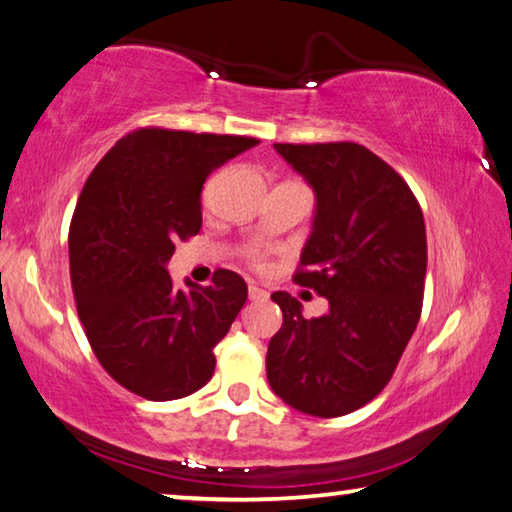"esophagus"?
I'll return each instance as SVG.
<instances>
[{
    "mask_svg": "<svg viewBox=\"0 0 512 512\" xmlns=\"http://www.w3.org/2000/svg\"><path fill=\"white\" fill-rule=\"evenodd\" d=\"M249 299L251 301H263V299H267V292L263 288H258L256 283H249Z\"/></svg>",
    "mask_w": 512,
    "mask_h": 512,
    "instance_id": "obj_1",
    "label": "esophagus"
}]
</instances>
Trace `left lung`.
Listing matches in <instances>:
<instances>
[{
  "label": "left lung",
  "instance_id": "1",
  "mask_svg": "<svg viewBox=\"0 0 512 512\" xmlns=\"http://www.w3.org/2000/svg\"><path fill=\"white\" fill-rule=\"evenodd\" d=\"M274 149L313 188V226L295 281L329 299V311L306 320L295 297L274 292L283 324L267 347V381L299 413L340 417L379 395L415 333L424 217L408 183L363 145Z\"/></svg>",
  "mask_w": 512,
  "mask_h": 512
}]
</instances>
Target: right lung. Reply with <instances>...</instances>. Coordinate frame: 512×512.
Here are the masks:
<instances>
[{
	"label": "right lung",
	"mask_w": 512,
	"mask_h": 512,
	"mask_svg": "<svg viewBox=\"0 0 512 512\" xmlns=\"http://www.w3.org/2000/svg\"><path fill=\"white\" fill-rule=\"evenodd\" d=\"M256 138L138 129L115 142L81 190L70 224L79 320L104 370L149 401L188 397L211 381L213 349L247 301V283L215 272L208 288L172 286L174 242L201 229L208 174Z\"/></svg>",
	"instance_id": "1"
}]
</instances>
